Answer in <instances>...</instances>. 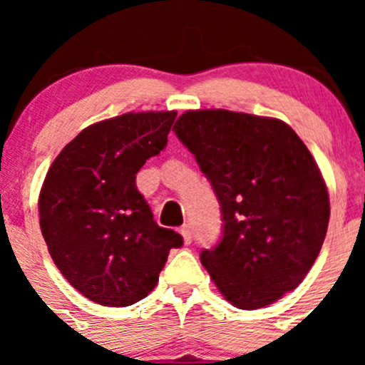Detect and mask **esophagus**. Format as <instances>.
I'll return each instance as SVG.
<instances>
[{"label": "esophagus", "instance_id": "obj_1", "mask_svg": "<svg viewBox=\"0 0 365 365\" xmlns=\"http://www.w3.org/2000/svg\"><path fill=\"white\" fill-rule=\"evenodd\" d=\"M180 233H182L183 242H185L187 245H189L190 242H192V227H190L189 224H185V226L180 227Z\"/></svg>", "mask_w": 365, "mask_h": 365}]
</instances>
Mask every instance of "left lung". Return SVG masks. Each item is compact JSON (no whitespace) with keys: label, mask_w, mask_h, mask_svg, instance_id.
I'll use <instances>...</instances> for the list:
<instances>
[{"label":"left lung","mask_w":365,"mask_h":365,"mask_svg":"<svg viewBox=\"0 0 365 365\" xmlns=\"http://www.w3.org/2000/svg\"><path fill=\"white\" fill-rule=\"evenodd\" d=\"M173 130L220 205L222 237L201 251L219 292L247 311L293 292L322 251L330 217L307 146L284 121L226 109L187 111Z\"/></svg>","instance_id":"left-lung-1"}]
</instances>
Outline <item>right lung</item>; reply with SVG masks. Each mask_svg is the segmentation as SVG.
Listing matches in <instances>:
<instances>
[{
  "label": "right lung",
  "instance_id": "1",
  "mask_svg": "<svg viewBox=\"0 0 365 365\" xmlns=\"http://www.w3.org/2000/svg\"><path fill=\"white\" fill-rule=\"evenodd\" d=\"M175 111L127 113L90 125L53 162L38 197L54 264L86 298L125 307L159 282L182 235L160 227L135 175L168 145Z\"/></svg>",
  "mask_w": 365,
  "mask_h": 365
}]
</instances>
